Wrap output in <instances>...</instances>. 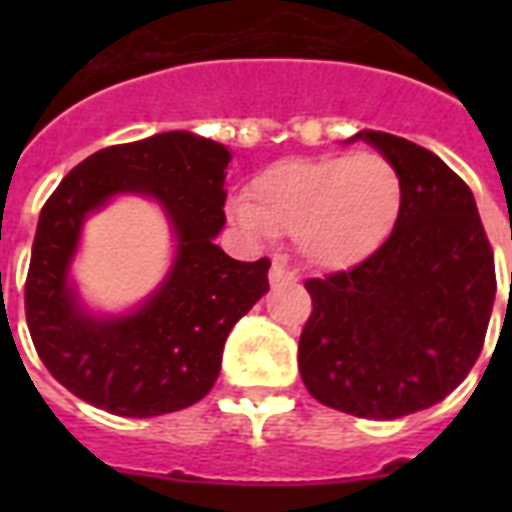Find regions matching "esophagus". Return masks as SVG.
<instances>
[{"label": "esophagus", "mask_w": 512, "mask_h": 512, "mask_svg": "<svg viewBox=\"0 0 512 512\" xmlns=\"http://www.w3.org/2000/svg\"><path fill=\"white\" fill-rule=\"evenodd\" d=\"M289 281H297V273L289 268L284 257H273L271 284H289Z\"/></svg>", "instance_id": "34e87169"}]
</instances>
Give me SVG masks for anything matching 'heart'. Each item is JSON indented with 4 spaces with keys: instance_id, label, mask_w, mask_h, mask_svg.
Here are the masks:
<instances>
[{
    "instance_id": "heart-1",
    "label": "heart",
    "mask_w": 512,
    "mask_h": 512,
    "mask_svg": "<svg viewBox=\"0 0 512 512\" xmlns=\"http://www.w3.org/2000/svg\"><path fill=\"white\" fill-rule=\"evenodd\" d=\"M404 185L390 159L364 154L284 159L231 201L233 220L257 236L295 233L313 268L342 271L388 241L401 215Z\"/></svg>"
}]
</instances>
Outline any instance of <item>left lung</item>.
<instances>
[{
  "label": "left lung",
  "instance_id": "left-lung-1",
  "mask_svg": "<svg viewBox=\"0 0 512 512\" xmlns=\"http://www.w3.org/2000/svg\"><path fill=\"white\" fill-rule=\"evenodd\" d=\"M404 185L372 257L308 279L300 374L324 406L396 420L438 404L476 364L492 316L494 252L468 183L412 140L366 130Z\"/></svg>",
  "mask_w": 512,
  "mask_h": 512
}]
</instances>
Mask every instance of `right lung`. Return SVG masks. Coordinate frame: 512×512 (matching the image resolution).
<instances>
[{
    "label": "right lung",
    "mask_w": 512,
    "mask_h": 512,
    "mask_svg": "<svg viewBox=\"0 0 512 512\" xmlns=\"http://www.w3.org/2000/svg\"><path fill=\"white\" fill-rule=\"evenodd\" d=\"M228 148L191 132L108 146L44 201L26 276V324L42 364L87 404L119 417L177 412L207 396L225 337L268 292L271 260L239 263L215 244L225 223ZM148 192L178 233L171 279L138 314L90 320L65 284L83 215L108 195Z\"/></svg>",
    "instance_id": "1"
}]
</instances>
